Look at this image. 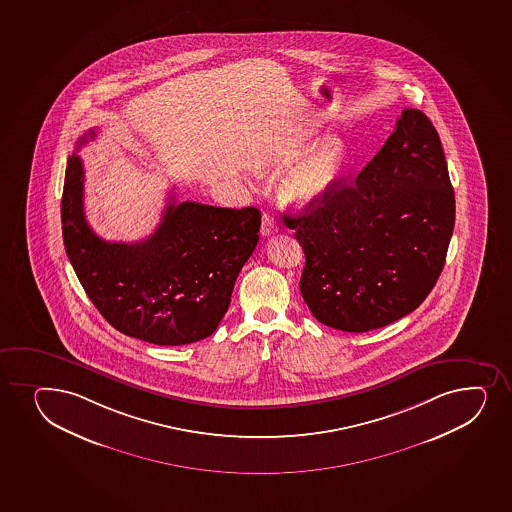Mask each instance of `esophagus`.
<instances>
[{
	"label": "esophagus",
	"instance_id": "esophagus-1",
	"mask_svg": "<svg viewBox=\"0 0 512 512\" xmlns=\"http://www.w3.org/2000/svg\"><path fill=\"white\" fill-rule=\"evenodd\" d=\"M277 231V223L274 216H270V214L265 213L262 216V226H260V233L262 236H270L274 235Z\"/></svg>",
	"mask_w": 512,
	"mask_h": 512
}]
</instances>
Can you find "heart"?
<instances>
[{"mask_svg":"<svg viewBox=\"0 0 512 512\" xmlns=\"http://www.w3.org/2000/svg\"><path fill=\"white\" fill-rule=\"evenodd\" d=\"M301 154L298 148L276 151L260 161L259 168L284 170L293 164L282 178V199L296 207L313 206L327 196L344 172L349 150L342 139L327 138L311 146L303 157Z\"/></svg>","mask_w":512,"mask_h":512,"instance_id":"obj_1","label":"heart"}]
</instances>
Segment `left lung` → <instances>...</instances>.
I'll use <instances>...</instances> for the list:
<instances>
[{"instance_id": "obj_1", "label": "left lung", "mask_w": 512, "mask_h": 512, "mask_svg": "<svg viewBox=\"0 0 512 512\" xmlns=\"http://www.w3.org/2000/svg\"><path fill=\"white\" fill-rule=\"evenodd\" d=\"M454 211L436 127L405 109L356 180L284 216L305 252L299 289L316 320L359 334L419 308L443 272Z\"/></svg>"}]
</instances>
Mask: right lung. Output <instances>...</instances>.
Returning a JSON list of instances; mask_svg holds the SVG:
<instances>
[{"label": "right lung", "instance_id": "obj_1", "mask_svg": "<svg viewBox=\"0 0 512 512\" xmlns=\"http://www.w3.org/2000/svg\"><path fill=\"white\" fill-rule=\"evenodd\" d=\"M95 138L88 131L81 144ZM85 172L71 156L64 177V248L78 281L119 332L156 345L206 339L230 306L236 277L259 242L257 207L170 202L155 233L136 243L105 242L83 209Z\"/></svg>", "mask_w": 512, "mask_h": 512}]
</instances>
